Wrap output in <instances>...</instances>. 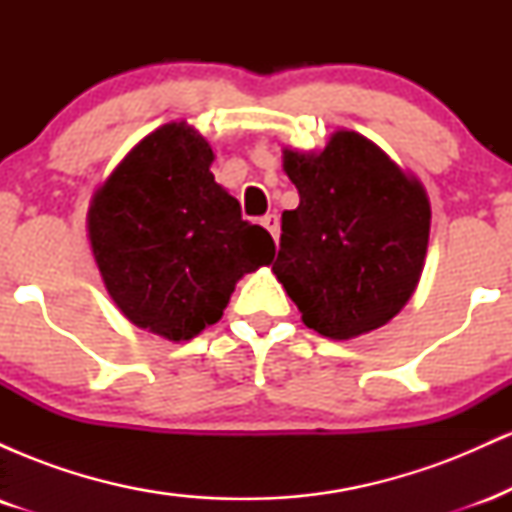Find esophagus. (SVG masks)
<instances>
[{
	"label": "esophagus",
	"mask_w": 512,
	"mask_h": 512,
	"mask_svg": "<svg viewBox=\"0 0 512 512\" xmlns=\"http://www.w3.org/2000/svg\"><path fill=\"white\" fill-rule=\"evenodd\" d=\"M262 226L267 228L269 233H272L274 240H279V216H276V214L262 216Z\"/></svg>",
	"instance_id": "esophagus-1"
}]
</instances>
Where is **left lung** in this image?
Returning <instances> with one entry per match:
<instances>
[{
  "instance_id": "1",
  "label": "left lung",
  "mask_w": 512,
  "mask_h": 512,
  "mask_svg": "<svg viewBox=\"0 0 512 512\" xmlns=\"http://www.w3.org/2000/svg\"><path fill=\"white\" fill-rule=\"evenodd\" d=\"M284 170L301 202L281 214L276 279L322 337L378 330L419 284L426 190L356 132L332 134L320 154L284 151Z\"/></svg>"
}]
</instances>
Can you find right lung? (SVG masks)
Instances as JSON below:
<instances>
[{
  "label": "right lung",
  "mask_w": 512,
  "mask_h": 512,
  "mask_svg": "<svg viewBox=\"0 0 512 512\" xmlns=\"http://www.w3.org/2000/svg\"><path fill=\"white\" fill-rule=\"evenodd\" d=\"M214 151L185 122L129 151L88 211V238L110 298L170 342L221 320L236 281L274 257L262 226L211 175Z\"/></svg>",
  "instance_id": "right-lung-1"
}]
</instances>
